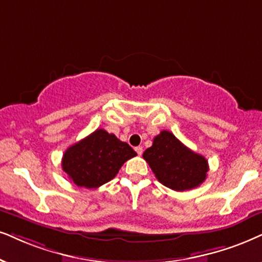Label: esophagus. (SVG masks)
<instances>
[{"label":"esophagus","mask_w":262,"mask_h":262,"mask_svg":"<svg viewBox=\"0 0 262 262\" xmlns=\"http://www.w3.org/2000/svg\"><path fill=\"white\" fill-rule=\"evenodd\" d=\"M135 151H137V154L139 155V156H141L142 155V147L141 146H138V147H135Z\"/></svg>","instance_id":"obj_1"}]
</instances>
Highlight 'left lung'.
<instances>
[{"label":"left lung","instance_id":"obj_1","mask_svg":"<svg viewBox=\"0 0 262 262\" xmlns=\"http://www.w3.org/2000/svg\"><path fill=\"white\" fill-rule=\"evenodd\" d=\"M157 180L174 191L198 187L207 178L208 161L185 146L170 132L162 130L142 155Z\"/></svg>","mask_w":262,"mask_h":262}]
</instances>
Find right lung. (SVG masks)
<instances>
[{"label": "right lung", "mask_w": 262, "mask_h": 262, "mask_svg": "<svg viewBox=\"0 0 262 262\" xmlns=\"http://www.w3.org/2000/svg\"><path fill=\"white\" fill-rule=\"evenodd\" d=\"M135 156L127 142L105 129H97L65 151L61 165L75 185L97 188L112 180L124 162Z\"/></svg>", "instance_id": "obj_1"}]
</instances>
